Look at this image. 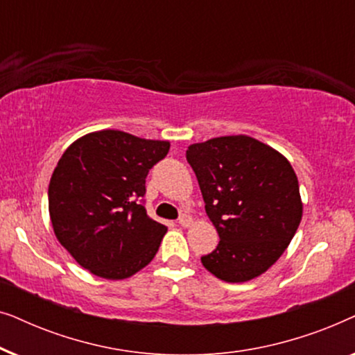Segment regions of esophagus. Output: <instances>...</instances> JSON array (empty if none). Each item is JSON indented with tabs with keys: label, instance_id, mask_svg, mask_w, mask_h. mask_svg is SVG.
I'll return each mask as SVG.
<instances>
[{
	"label": "esophagus",
	"instance_id": "1",
	"mask_svg": "<svg viewBox=\"0 0 355 355\" xmlns=\"http://www.w3.org/2000/svg\"><path fill=\"white\" fill-rule=\"evenodd\" d=\"M178 221H179V225H181L182 227H189V226L192 225V218L189 216V215H181V216H179Z\"/></svg>",
	"mask_w": 355,
	"mask_h": 355
}]
</instances>
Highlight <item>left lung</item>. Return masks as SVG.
Listing matches in <instances>:
<instances>
[{
    "label": "left lung",
    "instance_id": "8db88e82",
    "mask_svg": "<svg viewBox=\"0 0 355 355\" xmlns=\"http://www.w3.org/2000/svg\"><path fill=\"white\" fill-rule=\"evenodd\" d=\"M186 158L220 236L205 268L226 283L263 275L288 249L302 220L299 181L288 158L249 135L192 144Z\"/></svg>",
    "mask_w": 355,
    "mask_h": 355
}]
</instances>
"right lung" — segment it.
Returning <instances> with one entry per match:
<instances>
[{
  "label": "right lung",
  "mask_w": 355,
  "mask_h": 355,
  "mask_svg": "<svg viewBox=\"0 0 355 355\" xmlns=\"http://www.w3.org/2000/svg\"><path fill=\"white\" fill-rule=\"evenodd\" d=\"M168 152V140L103 129L62 153L48 186V210L56 239L82 268L125 279L153 260L168 227L140 200L148 171Z\"/></svg>",
  "instance_id": "1"
}]
</instances>
